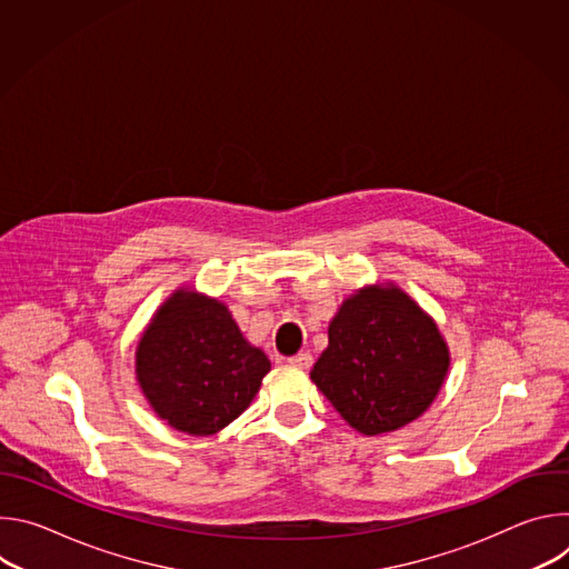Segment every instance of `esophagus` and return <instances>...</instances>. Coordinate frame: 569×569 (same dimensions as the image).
Returning a JSON list of instances; mask_svg holds the SVG:
<instances>
[{
  "mask_svg": "<svg viewBox=\"0 0 569 569\" xmlns=\"http://www.w3.org/2000/svg\"><path fill=\"white\" fill-rule=\"evenodd\" d=\"M288 362H290L292 367H297V369H310L312 356H310V353H297V356L288 358Z\"/></svg>",
  "mask_w": 569,
  "mask_h": 569,
  "instance_id": "34e87169",
  "label": "esophagus"
}]
</instances>
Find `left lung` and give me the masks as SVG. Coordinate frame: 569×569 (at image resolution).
Returning a JSON list of instances; mask_svg holds the SVG:
<instances>
[{"label": "left lung", "mask_w": 569, "mask_h": 569, "mask_svg": "<svg viewBox=\"0 0 569 569\" xmlns=\"http://www.w3.org/2000/svg\"><path fill=\"white\" fill-rule=\"evenodd\" d=\"M450 369L437 321L396 283L349 295L310 380L360 435L396 432L428 412Z\"/></svg>", "instance_id": "1"}]
</instances>
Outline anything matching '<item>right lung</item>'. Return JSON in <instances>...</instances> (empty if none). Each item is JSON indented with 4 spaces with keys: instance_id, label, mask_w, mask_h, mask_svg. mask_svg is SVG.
I'll use <instances>...</instances> for the list:
<instances>
[{
    "instance_id": "1",
    "label": "right lung",
    "mask_w": 569,
    "mask_h": 569,
    "mask_svg": "<svg viewBox=\"0 0 569 569\" xmlns=\"http://www.w3.org/2000/svg\"><path fill=\"white\" fill-rule=\"evenodd\" d=\"M268 356L242 338L229 308L178 288L157 308L134 351V373L152 412L191 437H211L250 408Z\"/></svg>"
}]
</instances>
